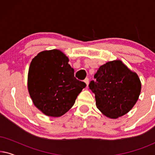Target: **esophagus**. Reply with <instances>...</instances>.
<instances>
[{
	"mask_svg": "<svg viewBox=\"0 0 155 155\" xmlns=\"http://www.w3.org/2000/svg\"><path fill=\"white\" fill-rule=\"evenodd\" d=\"M84 82H85L86 84H87V87H88L89 85V78H85V80H84Z\"/></svg>",
	"mask_w": 155,
	"mask_h": 155,
	"instance_id": "1",
	"label": "esophagus"
}]
</instances>
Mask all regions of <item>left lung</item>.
<instances>
[{"label":"left lung","instance_id":"obj_1","mask_svg":"<svg viewBox=\"0 0 155 155\" xmlns=\"http://www.w3.org/2000/svg\"><path fill=\"white\" fill-rule=\"evenodd\" d=\"M89 87L95 94L96 106L107 117L117 118L134 107L141 91L136 73L121 61H109L99 67Z\"/></svg>","mask_w":155,"mask_h":155}]
</instances>
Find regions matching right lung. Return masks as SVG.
Instances as JSON below:
<instances>
[{
	"label": "right lung",
	"instance_id": "add662e5",
	"mask_svg": "<svg viewBox=\"0 0 155 155\" xmlns=\"http://www.w3.org/2000/svg\"><path fill=\"white\" fill-rule=\"evenodd\" d=\"M69 59L60 50L44 51L29 65L27 87L34 104L48 116L59 117L71 109L86 87L76 79Z\"/></svg>",
	"mask_w": 155,
	"mask_h": 155
}]
</instances>
